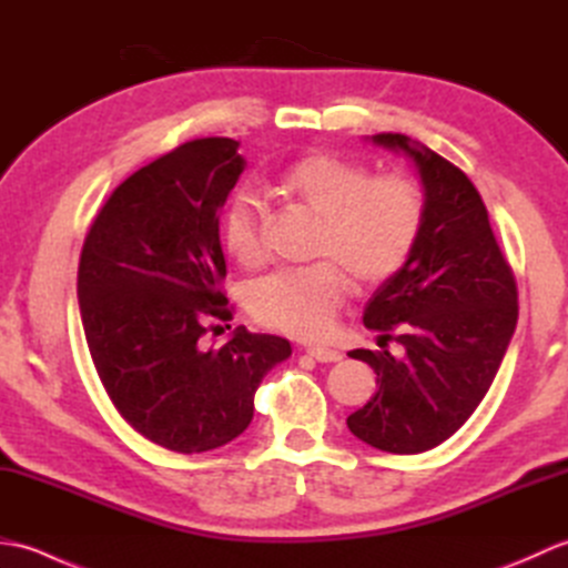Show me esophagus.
<instances>
[{
	"label": "esophagus",
	"instance_id": "esophagus-1",
	"mask_svg": "<svg viewBox=\"0 0 568 568\" xmlns=\"http://www.w3.org/2000/svg\"><path fill=\"white\" fill-rule=\"evenodd\" d=\"M307 354L315 361H320V364H336V361H342V354L327 346H310Z\"/></svg>",
	"mask_w": 568,
	"mask_h": 568
}]
</instances>
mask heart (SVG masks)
<instances>
[{
	"mask_svg": "<svg viewBox=\"0 0 568 568\" xmlns=\"http://www.w3.org/2000/svg\"><path fill=\"white\" fill-rule=\"evenodd\" d=\"M287 204L317 216L305 268L275 271L251 283L246 303L263 327L315 339L327 334L348 295L378 287L403 268L425 222V195L403 173L373 175L371 168L334 153H307L281 168L273 183ZM222 241L244 268L268 256V212L241 190L226 204Z\"/></svg>",
	"mask_w": 568,
	"mask_h": 568,
	"instance_id": "heart-1",
	"label": "heart"
}]
</instances>
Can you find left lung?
I'll use <instances>...</instances> for the list:
<instances>
[{"mask_svg": "<svg viewBox=\"0 0 568 568\" xmlns=\"http://www.w3.org/2000/svg\"><path fill=\"white\" fill-rule=\"evenodd\" d=\"M373 143L415 161L425 222L407 263L366 305L364 324L383 352L348 356L376 371L378 393L346 425L381 452L419 454L449 439L486 397L517 324V285L464 171L405 134ZM388 341L404 344L400 359Z\"/></svg>", "mask_w": 568, "mask_h": 568, "instance_id": "obj_1", "label": "left lung"}]
</instances>
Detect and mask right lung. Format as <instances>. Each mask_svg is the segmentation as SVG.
I'll list each match as a JSON object with an SVG mask.
<instances>
[{
    "mask_svg": "<svg viewBox=\"0 0 568 568\" xmlns=\"http://www.w3.org/2000/svg\"><path fill=\"white\" fill-rule=\"evenodd\" d=\"M239 141L195 139L129 175L84 236L78 300L92 364L116 413L178 454L236 439L291 342L236 327L222 293L220 210L244 171ZM229 327V324H226Z\"/></svg>",
    "mask_w": 568,
    "mask_h": 568,
    "instance_id": "1",
    "label": "right lung"
}]
</instances>
